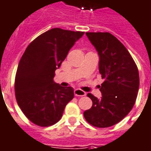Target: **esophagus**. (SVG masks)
Instances as JSON below:
<instances>
[{
  "instance_id": "obj_1",
  "label": "esophagus",
  "mask_w": 151,
  "mask_h": 151,
  "mask_svg": "<svg viewBox=\"0 0 151 151\" xmlns=\"http://www.w3.org/2000/svg\"><path fill=\"white\" fill-rule=\"evenodd\" d=\"M74 95H75L76 96H86V92L80 90V89H75L74 90Z\"/></svg>"
}]
</instances>
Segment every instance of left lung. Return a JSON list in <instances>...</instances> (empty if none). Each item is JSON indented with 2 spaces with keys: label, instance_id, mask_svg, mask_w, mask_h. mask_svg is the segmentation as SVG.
<instances>
[{
  "label": "left lung",
  "instance_id": "1",
  "mask_svg": "<svg viewBox=\"0 0 151 151\" xmlns=\"http://www.w3.org/2000/svg\"><path fill=\"white\" fill-rule=\"evenodd\" d=\"M100 56L99 71L104 83L102 97L92 94L91 108L83 113L87 123L96 127H111L128 114L139 89L137 66L127 48L109 32H86Z\"/></svg>",
  "mask_w": 151,
  "mask_h": 151
}]
</instances>
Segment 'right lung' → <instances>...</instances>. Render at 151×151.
<instances>
[{
  "mask_svg": "<svg viewBox=\"0 0 151 151\" xmlns=\"http://www.w3.org/2000/svg\"><path fill=\"white\" fill-rule=\"evenodd\" d=\"M83 33L52 28L34 39L22 55L14 80L15 98L24 115L36 125L49 127L57 123L74 96L71 86H61L53 78Z\"/></svg>",
  "mask_w": 151,
  "mask_h": 151,
  "instance_id": "add662e5",
  "label": "right lung"
}]
</instances>
